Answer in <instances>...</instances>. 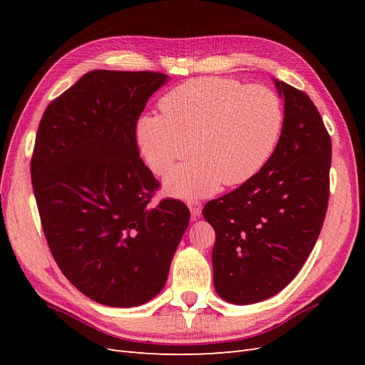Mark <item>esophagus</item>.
I'll use <instances>...</instances> for the list:
<instances>
[{
	"mask_svg": "<svg viewBox=\"0 0 365 365\" xmlns=\"http://www.w3.org/2000/svg\"><path fill=\"white\" fill-rule=\"evenodd\" d=\"M187 205H189L190 213H192L193 217H200L201 216L202 204L200 201H197V200H190V201H187Z\"/></svg>",
	"mask_w": 365,
	"mask_h": 365,
	"instance_id": "obj_1",
	"label": "esophagus"
}]
</instances>
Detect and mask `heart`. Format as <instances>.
Returning a JSON list of instances; mask_svg holds the SVG:
<instances>
[{
  "mask_svg": "<svg viewBox=\"0 0 365 365\" xmlns=\"http://www.w3.org/2000/svg\"><path fill=\"white\" fill-rule=\"evenodd\" d=\"M161 115L138 120L137 143L157 175L185 158L165 178L172 195L195 197L252 180L280 140L284 111L277 93L227 77H200L172 88L160 101Z\"/></svg>",
  "mask_w": 365,
  "mask_h": 365,
  "instance_id": "1",
  "label": "heart"
}]
</instances>
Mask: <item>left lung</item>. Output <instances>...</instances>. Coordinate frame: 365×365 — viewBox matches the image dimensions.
<instances>
[{
    "instance_id": "1",
    "label": "left lung",
    "mask_w": 365,
    "mask_h": 365,
    "mask_svg": "<svg viewBox=\"0 0 365 365\" xmlns=\"http://www.w3.org/2000/svg\"><path fill=\"white\" fill-rule=\"evenodd\" d=\"M275 86L284 98V123L272 157L252 180L202 210L216 233V292L235 304L267 300L288 286L327 212L329 132L306 93L279 81Z\"/></svg>"
}]
</instances>
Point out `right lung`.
I'll return each mask as SVG.
<instances>
[{"label":"right lung","mask_w":365,"mask_h":365,"mask_svg":"<svg viewBox=\"0 0 365 365\" xmlns=\"http://www.w3.org/2000/svg\"><path fill=\"white\" fill-rule=\"evenodd\" d=\"M168 81L157 71L94 70L47 106L30 161L43 236L58 267L91 300L140 306L168 280L189 225L140 158L137 121Z\"/></svg>","instance_id":"add662e5"}]
</instances>
